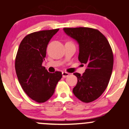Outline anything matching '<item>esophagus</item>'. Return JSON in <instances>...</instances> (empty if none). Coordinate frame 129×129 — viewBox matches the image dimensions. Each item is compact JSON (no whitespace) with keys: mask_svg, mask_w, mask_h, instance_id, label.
Segmentation results:
<instances>
[{"mask_svg":"<svg viewBox=\"0 0 129 129\" xmlns=\"http://www.w3.org/2000/svg\"><path fill=\"white\" fill-rule=\"evenodd\" d=\"M69 73H67V72H62V76L63 78H66V77L69 76Z\"/></svg>","mask_w":129,"mask_h":129,"instance_id":"esophagus-1","label":"esophagus"}]
</instances>
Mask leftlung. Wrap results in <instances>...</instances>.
Here are the masks:
<instances>
[{"label": "left lung", "mask_w": 129, "mask_h": 129, "mask_svg": "<svg viewBox=\"0 0 129 129\" xmlns=\"http://www.w3.org/2000/svg\"><path fill=\"white\" fill-rule=\"evenodd\" d=\"M63 30L79 43L78 60L86 67L82 75L74 73L78 83L73 93L83 103H91L103 94L109 82L113 67L111 47L106 37L95 28L76 27Z\"/></svg>", "instance_id": "8db88e82"}]
</instances>
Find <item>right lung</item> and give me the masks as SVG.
<instances>
[{"mask_svg": "<svg viewBox=\"0 0 129 129\" xmlns=\"http://www.w3.org/2000/svg\"><path fill=\"white\" fill-rule=\"evenodd\" d=\"M59 28L35 32L21 41L15 58V70L24 92L37 103L48 101L55 92L62 73L48 72L42 66L46 48L51 37Z\"/></svg>", "mask_w": 129, "mask_h": 129, "instance_id": "obj_1", "label": "right lung"}]
</instances>
